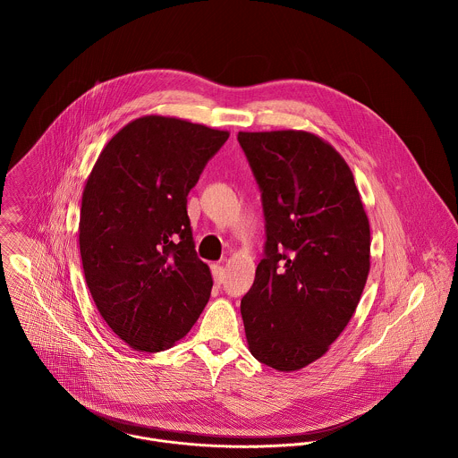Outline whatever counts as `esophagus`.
I'll use <instances>...</instances> for the list:
<instances>
[{
    "mask_svg": "<svg viewBox=\"0 0 458 458\" xmlns=\"http://www.w3.org/2000/svg\"><path fill=\"white\" fill-rule=\"evenodd\" d=\"M211 273H213V280H215L216 285L224 284V278H225V269H224V266L213 264V266H211Z\"/></svg>",
    "mask_w": 458,
    "mask_h": 458,
    "instance_id": "1",
    "label": "esophagus"
}]
</instances>
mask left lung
<instances>
[{"instance_id": "obj_1", "label": "left lung", "mask_w": 458, "mask_h": 458, "mask_svg": "<svg viewBox=\"0 0 458 458\" xmlns=\"http://www.w3.org/2000/svg\"><path fill=\"white\" fill-rule=\"evenodd\" d=\"M261 189L264 258L242 300L249 349L278 372L325 356L370 271V224L342 155L316 133L240 131Z\"/></svg>"}]
</instances>
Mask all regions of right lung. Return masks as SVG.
<instances>
[{
	"label": "right lung",
	"mask_w": 458,
	"mask_h": 458,
	"mask_svg": "<svg viewBox=\"0 0 458 458\" xmlns=\"http://www.w3.org/2000/svg\"><path fill=\"white\" fill-rule=\"evenodd\" d=\"M180 118L125 125L98 155L82 192L79 249L91 298L131 349L173 347L196 325L213 278L197 258L187 196L227 140Z\"/></svg>",
	"instance_id": "1"
}]
</instances>
